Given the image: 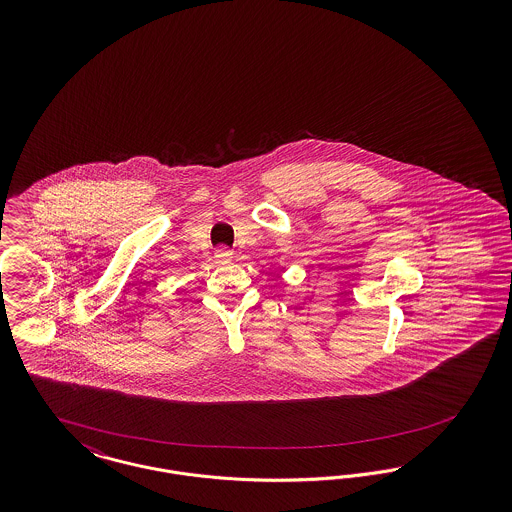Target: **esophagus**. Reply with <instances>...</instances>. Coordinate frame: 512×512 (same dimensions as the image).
Here are the masks:
<instances>
[{
    "label": "esophagus",
    "instance_id": "esophagus-1",
    "mask_svg": "<svg viewBox=\"0 0 512 512\" xmlns=\"http://www.w3.org/2000/svg\"><path fill=\"white\" fill-rule=\"evenodd\" d=\"M232 251L230 249H226V247H222V249H217V253H215V257H217V261L219 263H228V261H232Z\"/></svg>",
    "mask_w": 512,
    "mask_h": 512
}]
</instances>
